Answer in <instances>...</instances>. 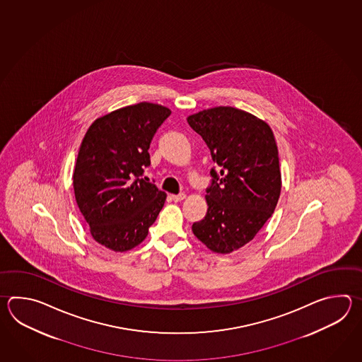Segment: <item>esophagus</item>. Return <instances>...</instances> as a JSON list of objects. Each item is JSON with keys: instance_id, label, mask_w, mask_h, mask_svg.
<instances>
[{"instance_id": "34e87169", "label": "esophagus", "mask_w": 362, "mask_h": 362, "mask_svg": "<svg viewBox=\"0 0 362 362\" xmlns=\"http://www.w3.org/2000/svg\"><path fill=\"white\" fill-rule=\"evenodd\" d=\"M184 192H181V194H177V195H170V199L173 200V202H181V200L185 199Z\"/></svg>"}]
</instances>
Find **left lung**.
Listing matches in <instances>:
<instances>
[{"instance_id": "obj_1", "label": "left lung", "mask_w": 362, "mask_h": 362, "mask_svg": "<svg viewBox=\"0 0 362 362\" xmlns=\"http://www.w3.org/2000/svg\"><path fill=\"white\" fill-rule=\"evenodd\" d=\"M187 123L216 164L207 214L192 233L211 251L229 254L252 240L276 209L282 186L277 144L268 124L229 106L203 110Z\"/></svg>"}]
</instances>
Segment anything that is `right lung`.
Here are the masks:
<instances>
[{"label":"right lung","instance_id":"1","mask_svg":"<svg viewBox=\"0 0 362 362\" xmlns=\"http://www.w3.org/2000/svg\"><path fill=\"white\" fill-rule=\"evenodd\" d=\"M170 108L148 102L97 119L81 142L74 170L77 206L102 246L128 251L146 238L165 192L144 177L148 148Z\"/></svg>","mask_w":362,"mask_h":362}]
</instances>
